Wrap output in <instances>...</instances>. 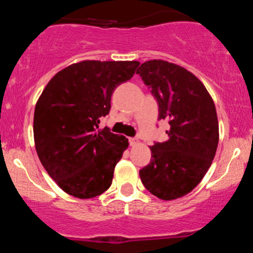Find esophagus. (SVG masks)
<instances>
[{
  "instance_id": "1",
  "label": "esophagus",
  "mask_w": 253,
  "mask_h": 253,
  "mask_svg": "<svg viewBox=\"0 0 253 253\" xmlns=\"http://www.w3.org/2000/svg\"><path fill=\"white\" fill-rule=\"evenodd\" d=\"M128 140H129V145L131 146H134V145H137L138 143H139V140L137 139V138H128Z\"/></svg>"
}]
</instances>
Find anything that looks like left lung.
I'll use <instances>...</instances> for the list:
<instances>
[{"label": "left lung", "mask_w": 253, "mask_h": 253, "mask_svg": "<svg viewBox=\"0 0 253 253\" xmlns=\"http://www.w3.org/2000/svg\"><path fill=\"white\" fill-rule=\"evenodd\" d=\"M156 97L168 140L150 146L151 161L139 170L146 190L163 201L190 193L211 166L218 145L215 103L190 71L163 60L146 61L137 71Z\"/></svg>", "instance_id": "left-lung-1"}]
</instances>
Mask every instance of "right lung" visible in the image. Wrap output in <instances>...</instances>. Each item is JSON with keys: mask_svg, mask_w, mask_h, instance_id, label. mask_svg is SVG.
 <instances>
[{"mask_svg": "<svg viewBox=\"0 0 253 253\" xmlns=\"http://www.w3.org/2000/svg\"><path fill=\"white\" fill-rule=\"evenodd\" d=\"M138 61L85 60L57 72L38 98L33 137L41 163L66 193L80 199L110 187L128 139L99 128L116 86L135 73Z\"/></svg>", "mask_w": 253, "mask_h": 253, "instance_id": "obj_1", "label": "right lung"}]
</instances>
